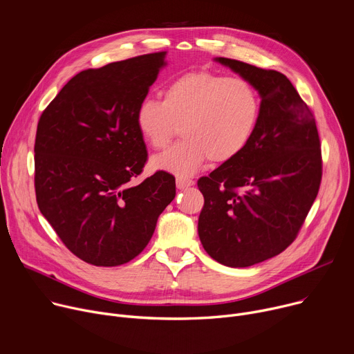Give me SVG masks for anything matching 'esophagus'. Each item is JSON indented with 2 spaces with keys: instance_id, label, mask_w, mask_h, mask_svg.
I'll use <instances>...</instances> for the list:
<instances>
[{
  "instance_id": "1",
  "label": "esophagus",
  "mask_w": 354,
  "mask_h": 354,
  "mask_svg": "<svg viewBox=\"0 0 354 354\" xmlns=\"http://www.w3.org/2000/svg\"><path fill=\"white\" fill-rule=\"evenodd\" d=\"M194 182L192 179H187V178H176V187L178 189H186V187H190L193 186Z\"/></svg>"
}]
</instances>
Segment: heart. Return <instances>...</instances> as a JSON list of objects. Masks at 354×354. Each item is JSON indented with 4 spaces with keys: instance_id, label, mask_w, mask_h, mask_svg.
<instances>
[{
    "instance_id": "heart-1",
    "label": "heart",
    "mask_w": 354,
    "mask_h": 354,
    "mask_svg": "<svg viewBox=\"0 0 354 354\" xmlns=\"http://www.w3.org/2000/svg\"><path fill=\"white\" fill-rule=\"evenodd\" d=\"M261 112V96L248 80L196 70L171 80L162 100L144 97L136 126L154 149L165 148L180 129L183 140L156 156L151 165L186 178L209 158L217 164L238 158L255 136Z\"/></svg>"
}]
</instances>
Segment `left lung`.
I'll return each instance as SVG.
<instances>
[{"label": "left lung", "instance_id": "1", "mask_svg": "<svg viewBox=\"0 0 354 354\" xmlns=\"http://www.w3.org/2000/svg\"><path fill=\"white\" fill-rule=\"evenodd\" d=\"M216 60L258 89L262 112L243 153L197 180L205 197L197 231L214 261L248 268L297 238L319 190L321 141L314 113L284 74Z\"/></svg>", "mask_w": 354, "mask_h": 354}]
</instances>
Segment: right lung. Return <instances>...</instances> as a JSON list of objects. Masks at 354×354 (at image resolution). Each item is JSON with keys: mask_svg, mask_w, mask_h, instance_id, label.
I'll return each instance as SVG.
<instances>
[{"mask_svg": "<svg viewBox=\"0 0 354 354\" xmlns=\"http://www.w3.org/2000/svg\"><path fill=\"white\" fill-rule=\"evenodd\" d=\"M167 52L88 68L43 111L35 140L40 213L62 242L95 266L130 262L149 242L176 194L175 178L157 171L129 182L148 160L136 111L165 66Z\"/></svg>", "mask_w": 354, "mask_h": 354, "instance_id": "right-lung-1", "label": "right lung"}]
</instances>
